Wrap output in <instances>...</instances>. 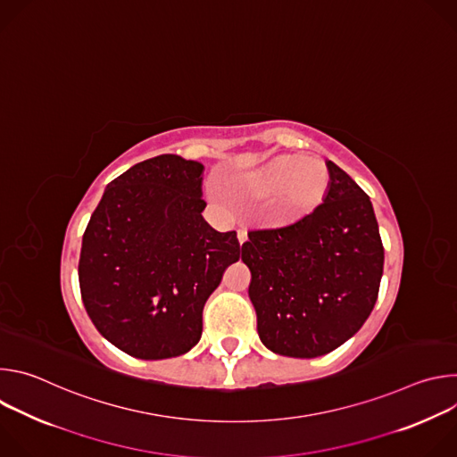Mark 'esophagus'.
Listing matches in <instances>:
<instances>
[{
  "label": "esophagus",
  "instance_id": "obj_1",
  "mask_svg": "<svg viewBox=\"0 0 457 457\" xmlns=\"http://www.w3.org/2000/svg\"><path fill=\"white\" fill-rule=\"evenodd\" d=\"M237 238H238V244L242 245V244L247 242V233H245L244 229H238V231H237Z\"/></svg>",
  "mask_w": 457,
  "mask_h": 457
}]
</instances>
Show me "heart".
I'll use <instances>...</instances> for the list:
<instances>
[{
  "label": "heart",
  "mask_w": 457,
  "mask_h": 457,
  "mask_svg": "<svg viewBox=\"0 0 457 457\" xmlns=\"http://www.w3.org/2000/svg\"><path fill=\"white\" fill-rule=\"evenodd\" d=\"M331 182L325 162L307 155H280L245 175L242 189L254 199L275 197L270 219L286 226L312 215L328 199Z\"/></svg>",
  "instance_id": "b5f03b06"
}]
</instances>
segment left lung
Segmentation results:
<instances>
[{
  "label": "left lung",
  "instance_id": "left-lung-1",
  "mask_svg": "<svg viewBox=\"0 0 457 457\" xmlns=\"http://www.w3.org/2000/svg\"><path fill=\"white\" fill-rule=\"evenodd\" d=\"M325 203L300 222L249 231L242 262L262 344L282 356L316 358L354 337L383 275V244L369 195L333 161Z\"/></svg>",
  "mask_w": 457,
  "mask_h": 457
}]
</instances>
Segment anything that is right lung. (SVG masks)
Listing matches in <instances>:
<instances>
[{
    "instance_id": "right-lung-1",
    "label": "right lung",
    "mask_w": 457,
    "mask_h": 457,
    "mask_svg": "<svg viewBox=\"0 0 457 457\" xmlns=\"http://www.w3.org/2000/svg\"><path fill=\"white\" fill-rule=\"evenodd\" d=\"M204 166L164 154L113 179L90 217L79 287L96 329L122 353L164 360L201 340L203 309L240 258L235 231L203 217Z\"/></svg>"
}]
</instances>
